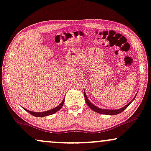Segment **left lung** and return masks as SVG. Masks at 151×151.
<instances>
[{
  "instance_id": "left-lung-1",
  "label": "left lung",
  "mask_w": 151,
  "mask_h": 151,
  "mask_svg": "<svg viewBox=\"0 0 151 151\" xmlns=\"http://www.w3.org/2000/svg\"><path fill=\"white\" fill-rule=\"evenodd\" d=\"M83 94H84V98H85V101H86V104L88 105V106L89 107V108L91 109V110H93V111H95L96 112H98V113H101V114H104V115H117V114L120 113V112H123L124 110L126 109L127 107L131 103H132V101H134V99H135L136 98V95L135 97L134 98L133 100H132L131 102H129L128 103L127 105H126L125 106L123 107V108H122L120 109H118V110H107V109H101V108H98V107H96L95 105H93V103H91L90 102L89 100L88 99V98H87V96L86 95V93H85V91L83 92Z\"/></svg>"
}]
</instances>
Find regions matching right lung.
<instances>
[{
    "instance_id": "obj_1",
    "label": "right lung",
    "mask_w": 151,
    "mask_h": 151,
    "mask_svg": "<svg viewBox=\"0 0 151 151\" xmlns=\"http://www.w3.org/2000/svg\"><path fill=\"white\" fill-rule=\"evenodd\" d=\"M64 102H65V99H63V101H62L60 104L59 105H58L57 107H55V108L53 109H51V110H47V111H45V112H32V111H30V110H27V109L24 108V110H26L27 112H28L29 113H30L31 115H33V116H35V117H45V116H48V115H52V114L55 113L56 112H58V110H60L61 109L62 107H63V104H64Z\"/></svg>"
}]
</instances>
